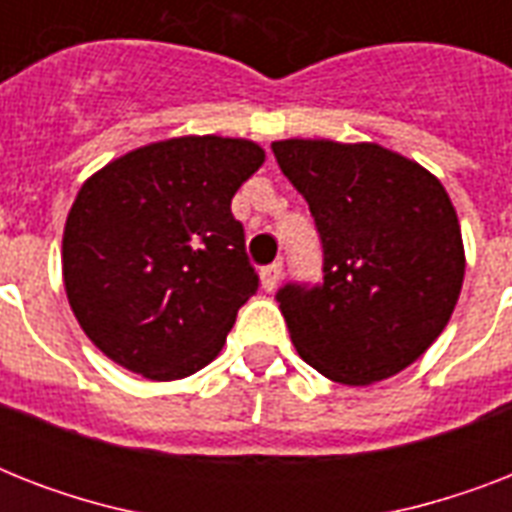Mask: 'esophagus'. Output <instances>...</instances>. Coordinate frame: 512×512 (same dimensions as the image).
<instances>
[{
  "instance_id": "1",
  "label": "esophagus",
  "mask_w": 512,
  "mask_h": 512,
  "mask_svg": "<svg viewBox=\"0 0 512 512\" xmlns=\"http://www.w3.org/2000/svg\"><path fill=\"white\" fill-rule=\"evenodd\" d=\"M279 279H281V263L265 265L263 271H260V281H263L265 292H273L276 284H279Z\"/></svg>"
}]
</instances>
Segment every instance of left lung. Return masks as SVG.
Instances as JSON below:
<instances>
[{
	"instance_id": "left-lung-1",
	"label": "left lung",
	"mask_w": 512,
	"mask_h": 512,
	"mask_svg": "<svg viewBox=\"0 0 512 512\" xmlns=\"http://www.w3.org/2000/svg\"><path fill=\"white\" fill-rule=\"evenodd\" d=\"M271 148L321 241L324 279L276 292L297 353L345 385L388 380L433 345L460 297L465 252L449 193L374 143Z\"/></svg>"
}]
</instances>
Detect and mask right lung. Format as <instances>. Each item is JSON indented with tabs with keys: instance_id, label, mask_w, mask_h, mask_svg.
Returning <instances> with one entry per match:
<instances>
[{
	"instance_id": "add662e5",
	"label": "right lung",
	"mask_w": 512,
	"mask_h": 512,
	"mask_svg": "<svg viewBox=\"0 0 512 512\" xmlns=\"http://www.w3.org/2000/svg\"><path fill=\"white\" fill-rule=\"evenodd\" d=\"M252 140L172 138L82 185L63 231L76 321L111 361L148 380L199 372L260 287L231 199L257 167Z\"/></svg>"
}]
</instances>
